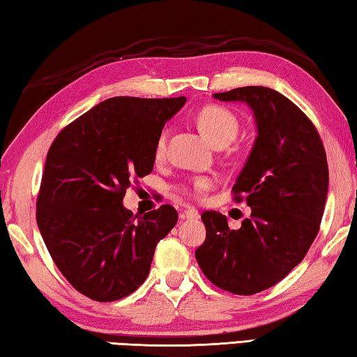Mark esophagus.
Segmentation results:
<instances>
[{
  "label": "esophagus",
  "mask_w": 357,
  "mask_h": 357,
  "mask_svg": "<svg viewBox=\"0 0 357 357\" xmlns=\"http://www.w3.org/2000/svg\"><path fill=\"white\" fill-rule=\"evenodd\" d=\"M183 217H185V219H190V220H195V219H198V217H200V214H198V211L195 208L185 206Z\"/></svg>",
  "instance_id": "34e87169"
}]
</instances>
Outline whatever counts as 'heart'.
I'll return each instance as SVG.
<instances>
[{
	"mask_svg": "<svg viewBox=\"0 0 357 357\" xmlns=\"http://www.w3.org/2000/svg\"><path fill=\"white\" fill-rule=\"evenodd\" d=\"M197 124L200 130L206 135L208 140L215 144V146H225L229 142L236 138L239 132V121L236 114L229 112L228 108L222 105H204L200 112L197 113ZM167 151V135L162 132L155 142L154 155L157 160H162L165 157ZM209 178H195L189 185H184L183 190L189 195L200 197L204 190L211 187Z\"/></svg>",
	"mask_w": 357,
	"mask_h": 357,
	"instance_id": "heart-1",
	"label": "heart"
}]
</instances>
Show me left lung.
Here are the masks:
<instances>
[{"instance_id":"8db88e82","label":"left lung","mask_w":357,"mask_h":357,"mask_svg":"<svg viewBox=\"0 0 357 357\" xmlns=\"http://www.w3.org/2000/svg\"><path fill=\"white\" fill-rule=\"evenodd\" d=\"M214 98L245 102L255 114L258 137L231 189L252 214L229 229L223 214L203 213L206 239L195 258L215 287L250 296L279 283L309 252L328 197V159L315 126L283 94L244 86Z\"/></svg>"}]
</instances>
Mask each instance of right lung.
Here are the masks:
<instances>
[{"mask_svg": "<svg viewBox=\"0 0 357 357\" xmlns=\"http://www.w3.org/2000/svg\"><path fill=\"white\" fill-rule=\"evenodd\" d=\"M185 98H112L59 132L47 153L36 220L56 268L78 293L123 299L146 280L157 243L176 225L172 204L144 215L123 206L153 172L155 142Z\"/></svg>", "mask_w": 357, "mask_h": 357, "instance_id": "add662e5", "label": "right lung"}]
</instances>
